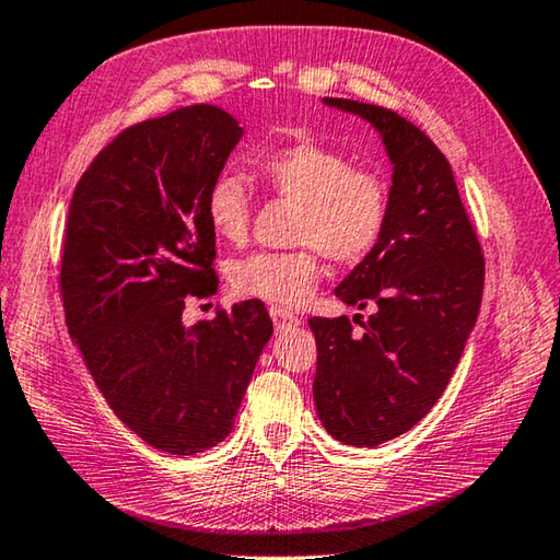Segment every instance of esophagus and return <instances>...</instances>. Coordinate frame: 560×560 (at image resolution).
<instances>
[{"instance_id":"obj_1","label":"esophagus","mask_w":560,"mask_h":560,"mask_svg":"<svg viewBox=\"0 0 560 560\" xmlns=\"http://www.w3.org/2000/svg\"><path fill=\"white\" fill-rule=\"evenodd\" d=\"M271 320L277 325V330H287V327H295L301 325V317L293 315L291 311H283V308H271Z\"/></svg>"}]
</instances>
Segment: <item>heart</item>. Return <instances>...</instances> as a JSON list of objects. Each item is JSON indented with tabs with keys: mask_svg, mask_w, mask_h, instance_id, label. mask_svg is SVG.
Returning <instances> with one entry per match:
<instances>
[{
	"mask_svg": "<svg viewBox=\"0 0 560 560\" xmlns=\"http://www.w3.org/2000/svg\"><path fill=\"white\" fill-rule=\"evenodd\" d=\"M257 172L279 199L299 206L293 252H252L228 267L230 287L243 299L299 308L320 281V257L357 265L386 230L388 184L381 174L354 167L345 152L317 140H295L257 160ZM211 233L243 243L249 230V194L240 177L218 174L203 199Z\"/></svg>",
	"mask_w": 560,
	"mask_h": 560,
	"instance_id": "obj_1",
	"label": "heart"
}]
</instances>
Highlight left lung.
I'll use <instances>...</instances> for the list:
<instances>
[{
  "label": "left lung",
  "instance_id": "obj_1",
  "mask_svg": "<svg viewBox=\"0 0 560 560\" xmlns=\"http://www.w3.org/2000/svg\"><path fill=\"white\" fill-rule=\"evenodd\" d=\"M323 102L369 120L393 164L386 230L335 289L347 305L374 303L376 313L361 335L347 315L311 317L317 418L337 442L378 446L440 400L476 325L486 259L452 164L418 126L354 98Z\"/></svg>",
  "mask_w": 560,
  "mask_h": 560
}]
</instances>
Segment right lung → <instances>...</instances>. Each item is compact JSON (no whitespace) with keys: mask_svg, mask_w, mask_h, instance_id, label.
<instances>
[{"mask_svg":"<svg viewBox=\"0 0 560 560\" xmlns=\"http://www.w3.org/2000/svg\"><path fill=\"white\" fill-rule=\"evenodd\" d=\"M243 138L228 112L182 106L108 142L72 194L65 323L108 408L160 452L223 442L271 337L261 301L182 323L186 295L218 291L203 199Z\"/></svg>","mask_w":560,"mask_h":560,"instance_id":"add662e5","label":"right lung"}]
</instances>
